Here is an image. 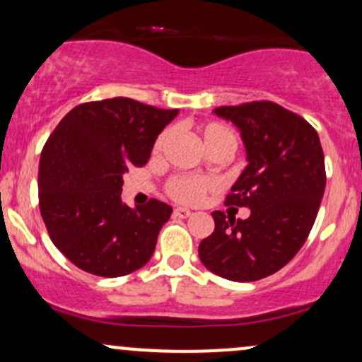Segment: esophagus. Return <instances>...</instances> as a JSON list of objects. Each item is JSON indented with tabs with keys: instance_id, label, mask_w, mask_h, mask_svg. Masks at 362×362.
Returning <instances> with one entry per match:
<instances>
[{
	"instance_id": "34e87169",
	"label": "esophagus",
	"mask_w": 362,
	"mask_h": 362,
	"mask_svg": "<svg viewBox=\"0 0 362 362\" xmlns=\"http://www.w3.org/2000/svg\"><path fill=\"white\" fill-rule=\"evenodd\" d=\"M192 211H189V209H185V207H177V209H174V216L176 217H181V219H186V217H189L192 216Z\"/></svg>"
}]
</instances>
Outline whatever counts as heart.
<instances>
[{"instance_id": "obj_1", "label": "heart", "mask_w": 362, "mask_h": 362, "mask_svg": "<svg viewBox=\"0 0 362 362\" xmlns=\"http://www.w3.org/2000/svg\"><path fill=\"white\" fill-rule=\"evenodd\" d=\"M198 133L202 136L204 146L207 148L209 153H219V151H226L233 155L238 148V136L231 127L223 122H207L204 126L198 127ZM170 138V131H164L157 138L153 145L155 153H160L162 148L167 145ZM216 188L212 180L209 177H197V176H174L167 181L165 189L167 195L173 198L177 204L185 205H197L204 200V197L209 192Z\"/></svg>"}]
</instances>
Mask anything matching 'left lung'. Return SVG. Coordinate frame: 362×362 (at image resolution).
<instances>
[{
  "label": "left lung",
  "mask_w": 362,
  "mask_h": 362,
  "mask_svg": "<svg viewBox=\"0 0 362 362\" xmlns=\"http://www.w3.org/2000/svg\"><path fill=\"white\" fill-rule=\"evenodd\" d=\"M214 114L238 127L248 160L224 204L250 209V216L214 211L216 228L198 255L221 278L257 281L286 266L313 229L326 186L320 136L273 102L219 107Z\"/></svg>",
  "instance_id": "8db88e82"
}]
</instances>
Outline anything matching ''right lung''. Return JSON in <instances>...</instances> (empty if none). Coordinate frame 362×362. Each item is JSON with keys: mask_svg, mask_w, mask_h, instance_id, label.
<instances>
[{"mask_svg": "<svg viewBox=\"0 0 362 362\" xmlns=\"http://www.w3.org/2000/svg\"><path fill=\"white\" fill-rule=\"evenodd\" d=\"M177 114L119 96L77 105L48 138L37 174L40 211L52 242L79 269L117 278L151 259L173 207L155 198L127 207L122 176L148 162Z\"/></svg>", "mask_w": 362, "mask_h": 362, "instance_id": "1", "label": "right lung"}]
</instances>
